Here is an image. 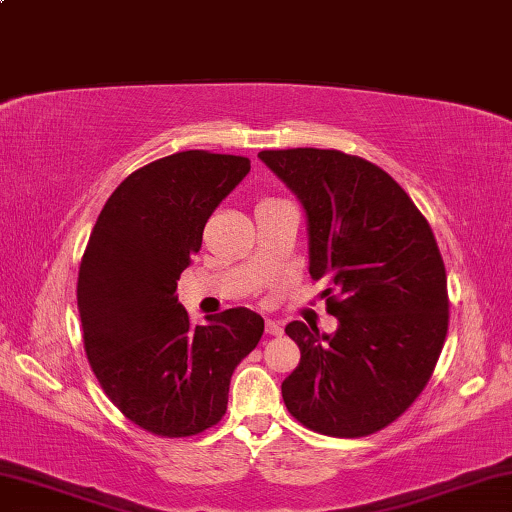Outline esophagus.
<instances>
[{
	"mask_svg": "<svg viewBox=\"0 0 512 512\" xmlns=\"http://www.w3.org/2000/svg\"><path fill=\"white\" fill-rule=\"evenodd\" d=\"M282 332H284V327H282L280 320H266V334L280 336Z\"/></svg>",
	"mask_w": 512,
	"mask_h": 512,
	"instance_id": "esophagus-1",
	"label": "esophagus"
}]
</instances>
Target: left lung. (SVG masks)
<instances>
[{
  "mask_svg": "<svg viewBox=\"0 0 512 512\" xmlns=\"http://www.w3.org/2000/svg\"><path fill=\"white\" fill-rule=\"evenodd\" d=\"M307 216L309 275L327 280L339 327L293 320L300 363L282 381L289 413L325 436L359 438L409 409L449 320L445 264L429 223L384 169L329 149L257 153Z\"/></svg>",
  "mask_w": 512,
  "mask_h": 512,
  "instance_id": "obj_1",
  "label": "left lung"
}]
</instances>
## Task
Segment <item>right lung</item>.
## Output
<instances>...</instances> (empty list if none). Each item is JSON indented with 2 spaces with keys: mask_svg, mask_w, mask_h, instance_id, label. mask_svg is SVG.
<instances>
[{
  "mask_svg": "<svg viewBox=\"0 0 512 512\" xmlns=\"http://www.w3.org/2000/svg\"><path fill=\"white\" fill-rule=\"evenodd\" d=\"M248 171V158L207 151L146 164L103 205L81 259L76 298L92 372L128 420L158 436L219 422L232 372L264 334V318L246 307L192 327L176 296L207 219Z\"/></svg>",
  "mask_w": 512,
  "mask_h": 512,
  "instance_id": "right-lung-1",
  "label": "right lung"
}]
</instances>
